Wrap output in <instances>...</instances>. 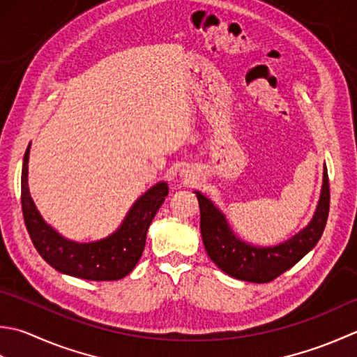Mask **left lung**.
<instances>
[{"instance_id": "left-lung-1", "label": "left lung", "mask_w": 357, "mask_h": 357, "mask_svg": "<svg viewBox=\"0 0 357 357\" xmlns=\"http://www.w3.org/2000/svg\"><path fill=\"white\" fill-rule=\"evenodd\" d=\"M200 206V231L211 260L238 280L266 283L293 268L322 237L330 211V181L326 168L321 200L312 220L299 234L271 248H259L242 242L232 234L225 215L202 192H195Z\"/></svg>"}]
</instances>
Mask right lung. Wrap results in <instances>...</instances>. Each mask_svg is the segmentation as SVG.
Instances as JSON below:
<instances>
[{
    "label": "right lung",
    "instance_id": "right-lung-1",
    "mask_svg": "<svg viewBox=\"0 0 357 357\" xmlns=\"http://www.w3.org/2000/svg\"><path fill=\"white\" fill-rule=\"evenodd\" d=\"M27 163L29 148L21 171V209L40 256L56 271L86 280H119L132 271L144 250L149 225L168 195V185L158 183L143 194L112 236L98 242L77 243L58 234L36 211L27 188Z\"/></svg>",
    "mask_w": 357,
    "mask_h": 357
}]
</instances>
